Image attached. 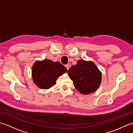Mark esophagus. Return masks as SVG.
Listing matches in <instances>:
<instances>
[{"mask_svg":"<svg viewBox=\"0 0 133 133\" xmlns=\"http://www.w3.org/2000/svg\"><path fill=\"white\" fill-rule=\"evenodd\" d=\"M65 67H66V68H67V69L69 70V69H70V65H69V64H67L65 65Z\"/></svg>","mask_w":133,"mask_h":133,"instance_id":"obj_1","label":"esophagus"}]
</instances>
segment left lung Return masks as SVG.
I'll use <instances>...</instances> for the list:
<instances>
[{"mask_svg":"<svg viewBox=\"0 0 133 133\" xmlns=\"http://www.w3.org/2000/svg\"><path fill=\"white\" fill-rule=\"evenodd\" d=\"M75 88L82 94L95 91L100 85L102 75L93 62L80 60L68 71Z\"/></svg>","mask_w":133,"mask_h":133,"instance_id":"obj_1","label":"left lung"}]
</instances>
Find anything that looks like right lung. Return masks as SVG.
Returning <instances> with one entry per match:
<instances>
[{
	"mask_svg": "<svg viewBox=\"0 0 133 133\" xmlns=\"http://www.w3.org/2000/svg\"><path fill=\"white\" fill-rule=\"evenodd\" d=\"M67 71L66 67L59 62L44 59L36 62L34 64L32 79L34 82L39 88L48 89L55 85L58 77Z\"/></svg>",
	"mask_w": 133,
	"mask_h": 133,
	"instance_id": "add662e5",
	"label": "right lung"
}]
</instances>
